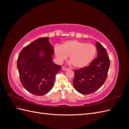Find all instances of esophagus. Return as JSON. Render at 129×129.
Listing matches in <instances>:
<instances>
[{
    "label": "esophagus",
    "mask_w": 129,
    "mask_h": 129,
    "mask_svg": "<svg viewBox=\"0 0 129 129\" xmlns=\"http://www.w3.org/2000/svg\"><path fill=\"white\" fill-rule=\"evenodd\" d=\"M62 70H63V71H67V70H68V68L64 67H62Z\"/></svg>",
    "instance_id": "34e87169"
}]
</instances>
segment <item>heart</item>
Segmentation results:
<instances>
[{
  "label": "heart",
  "mask_w": 129,
  "mask_h": 129,
  "mask_svg": "<svg viewBox=\"0 0 129 129\" xmlns=\"http://www.w3.org/2000/svg\"><path fill=\"white\" fill-rule=\"evenodd\" d=\"M54 52L59 62L66 60L69 56L74 67L81 68L87 66L93 61L97 49L96 46L92 44L70 40L63 42L60 46L56 45Z\"/></svg>",
  "instance_id": "heart-1"
}]
</instances>
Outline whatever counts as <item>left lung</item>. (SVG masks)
<instances>
[{
	"label": "left lung",
	"mask_w": 129,
	"mask_h": 129,
	"mask_svg": "<svg viewBox=\"0 0 129 129\" xmlns=\"http://www.w3.org/2000/svg\"><path fill=\"white\" fill-rule=\"evenodd\" d=\"M97 57L87 67L75 70L73 86L82 93L90 94L97 91L106 80L110 59L107 50L99 42L96 44Z\"/></svg>",
	"instance_id": "8db88e82"
}]
</instances>
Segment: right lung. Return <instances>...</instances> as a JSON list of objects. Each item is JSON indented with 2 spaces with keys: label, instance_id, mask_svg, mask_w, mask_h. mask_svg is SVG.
Wrapping results in <instances>:
<instances>
[{
  "label": "right lung",
  "instance_id": "right-lung-1",
  "mask_svg": "<svg viewBox=\"0 0 129 129\" xmlns=\"http://www.w3.org/2000/svg\"><path fill=\"white\" fill-rule=\"evenodd\" d=\"M53 46L49 38H40L22 49L17 68L23 87L35 95L46 94L54 86L56 74L61 66L53 61Z\"/></svg>",
  "mask_w": 129,
  "mask_h": 129
}]
</instances>
